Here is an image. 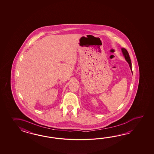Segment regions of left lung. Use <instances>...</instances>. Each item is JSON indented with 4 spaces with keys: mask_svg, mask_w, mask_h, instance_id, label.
I'll return each mask as SVG.
<instances>
[{
    "mask_svg": "<svg viewBox=\"0 0 154 154\" xmlns=\"http://www.w3.org/2000/svg\"><path fill=\"white\" fill-rule=\"evenodd\" d=\"M122 53H123V56L125 57V59L127 60V62L128 63L129 66H130V68L131 70V58H130V57L129 55L128 51H127V49H125L124 48H122ZM131 72H132V70H131Z\"/></svg>",
    "mask_w": 154,
    "mask_h": 154,
    "instance_id": "left-lung-1",
    "label": "left lung"
}]
</instances>
